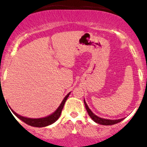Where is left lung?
Listing matches in <instances>:
<instances>
[{
	"instance_id": "8db88e82",
	"label": "left lung",
	"mask_w": 147,
	"mask_h": 147,
	"mask_svg": "<svg viewBox=\"0 0 147 147\" xmlns=\"http://www.w3.org/2000/svg\"><path fill=\"white\" fill-rule=\"evenodd\" d=\"M84 103L85 105V108L87 110V112H88V115H90V117L93 119V121H94L96 123L99 124H102V125H113V124H115L121 122L122 120H124V119H116V120H110V119H102V118H100L98 116H97L96 115H95L93 112H92L90 109L88 107V105L85 102V99H84Z\"/></svg>"
}]
</instances>
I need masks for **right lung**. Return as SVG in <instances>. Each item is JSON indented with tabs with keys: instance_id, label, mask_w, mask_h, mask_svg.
Segmentation results:
<instances>
[{
	"instance_id": "right-lung-1",
	"label": "right lung",
	"mask_w": 147,
	"mask_h": 147,
	"mask_svg": "<svg viewBox=\"0 0 147 147\" xmlns=\"http://www.w3.org/2000/svg\"><path fill=\"white\" fill-rule=\"evenodd\" d=\"M70 93H71V92H70L68 94H67V96L65 97L64 99L62 100V103L60 104L59 107L56 110L55 112L53 113L52 114H51L50 115H48V116H46V117L40 118V119H30V118L23 117V116H22V115H18V113H15V111H13V110H12V112L13 113L15 114L17 117L18 118V119H20L21 121H23L24 123L28 124V125L32 126V127H46V126L52 124L53 123H54L56 121L59 119V116H60L61 115V113H62V109H63V107H64L65 103L67 97L69 96Z\"/></svg>"
}]
</instances>
